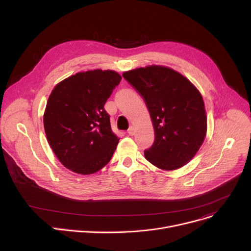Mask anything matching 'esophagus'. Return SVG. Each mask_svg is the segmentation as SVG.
Segmentation results:
<instances>
[{
    "label": "esophagus",
    "instance_id": "34e87169",
    "mask_svg": "<svg viewBox=\"0 0 251 251\" xmlns=\"http://www.w3.org/2000/svg\"><path fill=\"white\" fill-rule=\"evenodd\" d=\"M134 133H135V130H134V127H129V129H128V134L129 135H134Z\"/></svg>",
    "mask_w": 251,
    "mask_h": 251
}]
</instances>
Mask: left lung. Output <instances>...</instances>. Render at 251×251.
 Listing matches in <instances>:
<instances>
[{"label": "left lung", "instance_id": "obj_1", "mask_svg": "<svg viewBox=\"0 0 251 251\" xmlns=\"http://www.w3.org/2000/svg\"><path fill=\"white\" fill-rule=\"evenodd\" d=\"M146 101L154 141L144 156L155 167L176 170L192 160L206 134V115L201 92L177 71L148 66L123 73Z\"/></svg>", "mask_w": 251, "mask_h": 251}]
</instances>
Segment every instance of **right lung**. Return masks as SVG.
Wrapping results in <instances>:
<instances>
[{
  "mask_svg": "<svg viewBox=\"0 0 251 251\" xmlns=\"http://www.w3.org/2000/svg\"><path fill=\"white\" fill-rule=\"evenodd\" d=\"M121 79L115 71L97 69L72 75L52 89L44 115L47 139L74 173L94 174L112 159L119 138L103 105Z\"/></svg>",
  "mask_w": 251,
  "mask_h": 251,
  "instance_id": "obj_1",
  "label": "right lung"
}]
</instances>
